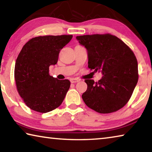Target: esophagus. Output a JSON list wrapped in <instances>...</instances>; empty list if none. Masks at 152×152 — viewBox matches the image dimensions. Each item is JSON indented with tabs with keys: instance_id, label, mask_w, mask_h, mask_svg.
Instances as JSON below:
<instances>
[{
	"instance_id": "obj_1",
	"label": "esophagus",
	"mask_w": 152,
	"mask_h": 152,
	"mask_svg": "<svg viewBox=\"0 0 152 152\" xmlns=\"http://www.w3.org/2000/svg\"><path fill=\"white\" fill-rule=\"evenodd\" d=\"M79 81H80V80L78 78H71L70 79L71 83H76V82H78Z\"/></svg>"
}]
</instances>
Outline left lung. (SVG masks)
<instances>
[{"label": "left lung", "instance_id": "left-lung-1", "mask_svg": "<svg viewBox=\"0 0 152 152\" xmlns=\"http://www.w3.org/2000/svg\"><path fill=\"white\" fill-rule=\"evenodd\" d=\"M88 51V67L103 76L94 82L85 80L88 88L82 95L85 104L99 113H110L129 101L138 81L137 61L133 51L110 33L77 36Z\"/></svg>", "mask_w": 152, "mask_h": 152}]
</instances>
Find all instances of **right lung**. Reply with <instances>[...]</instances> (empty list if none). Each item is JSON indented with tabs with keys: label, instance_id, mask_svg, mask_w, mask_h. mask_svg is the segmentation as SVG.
I'll list each match as a JSON object with an SVG mask.
<instances>
[{
	"label": "right lung",
	"instance_id": "add662e5",
	"mask_svg": "<svg viewBox=\"0 0 152 152\" xmlns=\"http://www.w3.org/2000/svg\"><path fill=\"white\" fill-rule=\"evenodd\" d=\"M72 37H35L28 41L20 50L15 62V80L18 92L31 109L45 113L62 103L70 82L50 76L49 68L57 64L60 50Z\"/></svg>",
	"mask_w": 152,
	"mask_h": 152
}]
</instances>
